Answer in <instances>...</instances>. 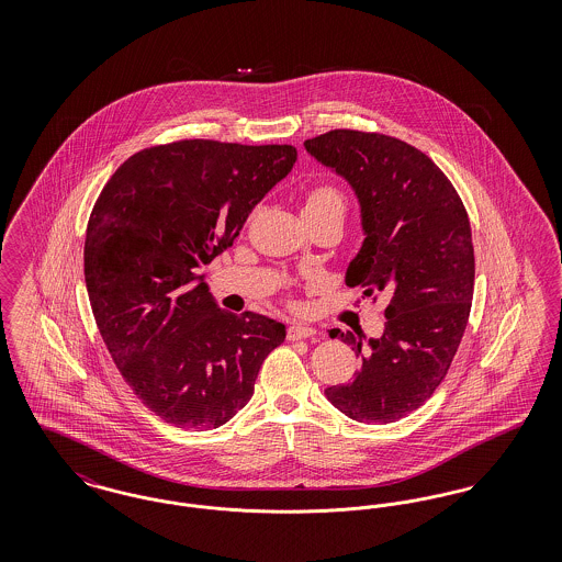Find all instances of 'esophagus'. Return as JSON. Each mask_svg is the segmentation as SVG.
<instances>
[{"label": "esophagus", "instance_id": "1", "mask_svg": "<svg viewBox=\"0 0 562 562\" xmlns=\"http://www.w3.org/2000/svg\"><path fill=\"white\" fill-rule=\"evenodd\" d=\"M314 335H316V328H312V326H303V324H293V326H289V330H286V337H289L291 341L310 339V337H314Z\"/></svg>", "mask_w": 562, "mask_h": 562}]
</instances>
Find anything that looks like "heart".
I'll list each match as a JSON object with an SVG mask.
<instances>
[{
    "label": "heart",
    "instance_id": "1",
    "mask_svg": "<svg viewBox=\"0 0 562 562\" xmlns=\"http://www.w3.org/2000/svg\"><path fill=\"white\" fill-rule=\"evenodd\" d=\"M344 211H346V198L339 189L322 183L307 191L303 213L321 216L328 213L344 214Z\"/></svg>",
    "mask_w": 562,
    "mask_h": 562
}]
</instances>
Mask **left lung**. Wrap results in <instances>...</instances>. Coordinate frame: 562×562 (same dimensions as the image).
I'll return each mask as SVG.
<instances>
[{"label":"left lung","instance_id":"obj_1","mask_svg":"<svg viewBox=\"0 0 562 562\" xmlns=\"http://www.w3.org/2000/svg\"><path fill=\"white\" fill-rule=\"evenodd\" d=\"M305 149L360 202L367 238L346 284L390 296L383 335L369 348L360 333L330 330L362 367L324 394L360 424H392L436 392L465 333L474 294L470 218L447 175L396 136L339 128L307 138Z\"/></svg>","mask_w":562,"mask_h":562}]
</instances>
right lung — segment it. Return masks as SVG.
Listing matches in <instances>:
<instances>
[{
    "label": "right lung",
    "mask_w": 562,
    "mask_h": 562,
    "mask_svg": "<svg viewBox=\"0 0 562 562\" xmlns=\"http://www.w3.org/2000/svg\"><path fill=\"white\" fill-rule=\"evenodd\" d=\"M294 161L293 145L183 138L131 156L97 198L83 244L92 314L134 396L166 424L229 422L286 337L280 322L216 307L195 268L234 244Z\"/></svg>",
    "instance_id": "add662e5"
}]
</instances>
